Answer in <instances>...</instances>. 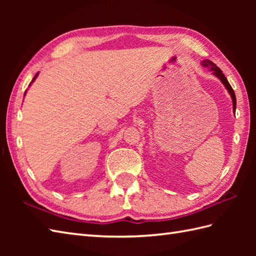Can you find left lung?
<instances>
[{
  "label": "left lung",
  "mask_w": 256,
  "mask_h": 256,
  "mask_svg": "<svg viewBox=\"0 0 256 256\" xmlns=\"http://www.w3.org/2000/svg\"><path fill=\"white\" fill-rule=\"evenodd\" d=\"M202 66H204V67H208L210 70H212V72H214V74L216 76V77H218V78L221 80V82L224 84V86L226 88V90L229 91V94H230V96H231V98H232V102H233V111H236V94H234V91H233L232 86H230L229 81H228V79L226 78V76L224 74V72H222V70H221L218 66H216V64H214V62H210V60H204V62H202Z\"/></svg>",
  "instance_id": "1"
}]
</instances>
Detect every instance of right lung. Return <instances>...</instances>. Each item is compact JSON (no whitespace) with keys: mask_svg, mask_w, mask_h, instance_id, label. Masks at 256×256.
Returning <instances> with one entry per match:
<instances>
[{"mask_svg":"<svg viewBox=\"0 0 256 256\" xmlns=\"http://www.w3.org/2000/svg\"><path fill=\"white\" fill-rule=\"evenodd\" d=\"M37 74H38V72H37V74H35V77H34V78H32V81H34V80L36 79V77H37ZM32 82H30V84H32Z\"/></svg>","mask_w":256,"mask_h":256,"instance_id":"add662e5","label":"right lung"}]
</instances>
